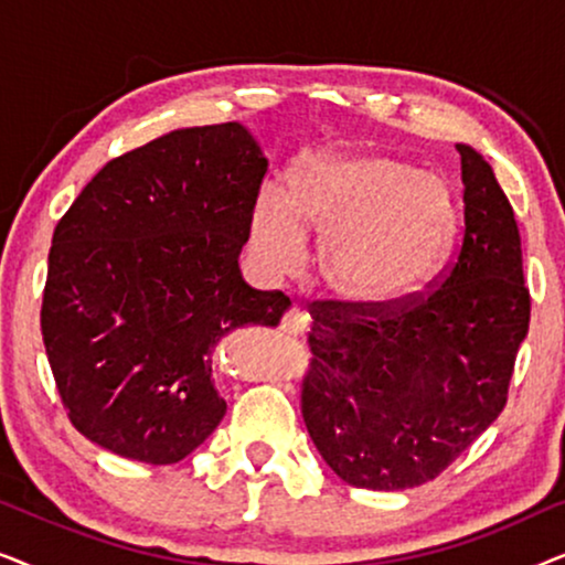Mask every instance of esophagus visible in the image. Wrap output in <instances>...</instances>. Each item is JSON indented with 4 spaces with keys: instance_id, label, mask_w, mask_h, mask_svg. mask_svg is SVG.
<instances>
[{
    "instance_id": "34e87169",
    "label": "esophagus",
    "mask_w": 565,
    "mask_h": 565,
    "mask_svg": "<svg viewBox=\"0 0 565 565\" xmlns=\"http://www.w3.org/2000/svg\"><path fill=\"white\" fill-rule=\"evenodd\" d=\"M308 329V316L300 308H290L280 319V331L288 337H300Z\"/></svg>"
}]
</instances>
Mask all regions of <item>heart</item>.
Listing matches in <instances>:
<instances>
[{
	"label": "heart",
	"mask_w": 565,
	"mask_h": 565,
	"mask_svg": "<svg viewBox=\"0 0 565 565\" xmlns=\"http://www.w3.org/2000/svg\"><path fill=\"white\" fill-rule=\"evenodd\" d=\"M303 231L321 238L323 282L358 306L391 303L435 273L455 234L450 188L375 153L323 151L288 174V198L262 192L254 242L267 267L288 273Z\"/></svg>",
	"instance_id": "1"
}]
</instances>
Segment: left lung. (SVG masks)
<instances>
[{
  "instance_id": "obj_1",
  "label": "left lung",
  "mask_w": 565,
  "mask_h": 565,
  "mask_svg": "<svg viewBox=\"0 0 565 565\" xmlns=\"http://www.w3.org/2000/svg\"><path fill=\"white\" fill-rule=\"evenodd\" d=\"M462 236L429 290L377 306L316 300L300 412L334 473L404 491L437 478L504 412L530 327L512 203L466 143Z\"/></svg>"
}]
</instances>
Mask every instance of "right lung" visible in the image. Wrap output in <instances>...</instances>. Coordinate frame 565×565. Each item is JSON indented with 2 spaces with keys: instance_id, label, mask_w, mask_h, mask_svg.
<instances>
[{
  "instance_id": "1",
  "label": "right lung",
  "mask_w": 565,
  "mask_h": 565,
  "mask_svg": "<svg viewBox=\"0 0 565 565\" xmlns=\"http://www.w3.org/2000/svg\"><path fill=\"white\" fill-rule=\"evenodd\" d=\"M267 167L238 122L172 130L107 161L61 215L41 331L68 422L95 445L169 466L221 424L215 344L290 306L238 273Z\"/></svg>"
}]
</instances>
